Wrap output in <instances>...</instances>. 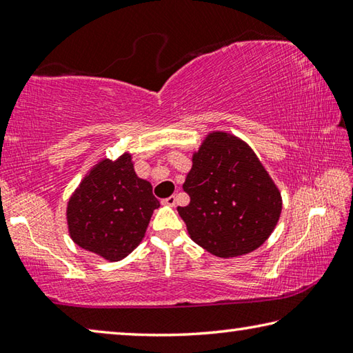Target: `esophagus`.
Segmentation results:
<instances>
[{"label": "esophagus", "instance_id": "34e87169", "mask_svg": "<svg viewBox=\"0 0 353 353\" xmlns=\"http://www.w3.org/2000/svg\"><path fill=\"white\" fill-rule=\"evenodd\" d=\"M163 205H168V207H174L176 205V198L174 196H170V198H166L162 201Z\"/></svg>", "mask_w": 353, "mask_h": 353}]
</instances>
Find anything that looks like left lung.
<instances>
[{
    "label": "left lung",
    "instance_id": "8db88e82",
    "mask_svg": "<svg viewBox=\"0 0 353 353\" xmlns=\"http://www.w3.org/2000/svg\"><path fill=\"white\" fill-rule=\"evenodd\" d=\"M183 182L190 194L177 212L191 240L221 259L259 249L276 229L282 194L254 149L227 130L208 132Z\"/></svg>",
    "mask_w": 353,
    "mask_h": 353
}]
</instances>
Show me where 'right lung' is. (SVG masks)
<instances>
[{
    "instance_id": "add662e5",
    "label": "right lung",
    "mask_w": 353,
    "mask_h": 353,
    "mask_svg": "<svg viewBox=\"0 0 353 353\" xmlns=\"http://www.w3.org/2000/svg\"><path fill=\"white\" fill-rule=\"evenodd\" d=\"M159 207L151 182L137 176L132 154L101 159L70 196L68 234L79 248L119 261L141 243Z\"/></svg>"
}]
</instances>
